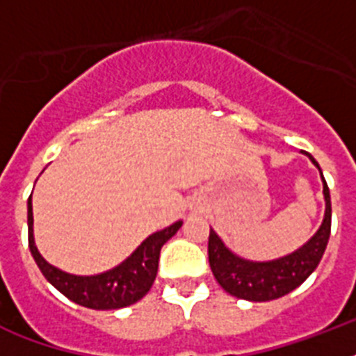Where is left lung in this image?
<instances>
[{
  "mask_svg": "<svg viewBox=\"0 0 356 356\" xmlns=\"http://www.w3.org/2000/svg\"><path fill=\"white\" fill-rule=\"evenodd\" d=\"M312 164L320 170L323 183V197H325V214L320 229L309 242L292 253L273 260H249L238 257L223 243V240L212 231L209 234V262L211 270L220 282V286L227 293L245 301H271L286 296L292 290L303 284L310 273L318 268L321 257L325 253L327 242L331 236V194L327 186L320 164L310 153Z\"/></svg>",
  "mask_w": 356,
  "mask_h": 356,
  "instance_id": "1",
  "label": "left lung"
}]
</instances>
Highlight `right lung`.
<instances>
[{
  "instance_id": "right-lung-1",
  "label": "right lung",
  "mask_w": 356,
  "mask_h": 356,
  "mask_svg": "<svg viewBox=\"0 0 356 356\" xmlns=\"http://www.w3.org/2000/svg\"><path fill=\"white\" fill-rule=\"evenodd\" d=\"M183 222L179 220L170 227L147 236L122 264L97 275H74L49 264L40 254L33 233V201H27V227L29 249L42 275L66 296L70 301L94 310H116L136 303L149 292L159 271V257L162 245L177 233Z\"/></svg>"
}]
</instances>
